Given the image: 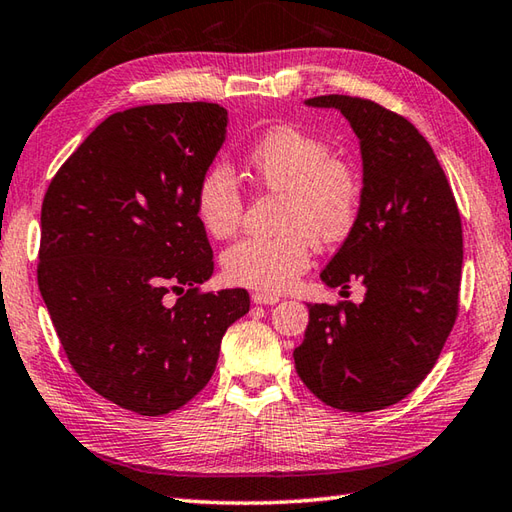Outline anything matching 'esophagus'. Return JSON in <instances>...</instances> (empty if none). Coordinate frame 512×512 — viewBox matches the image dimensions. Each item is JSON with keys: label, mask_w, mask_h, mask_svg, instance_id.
I'll return each mask as SVG.
<instances>
[{"label": "esophagus", "mask_w": 512, "mask_h": 512, "mask_svg": "<svg viewBox=\"0 0 512 512\" xmlns=\"http://www.w3.org/2000/svg\"><path fill=\"white\" fill-rule=\"evenodd\" d=\"M252 301L256 305H276L281 298H278L276 294H267V292H254L252 294Z\"/></svg>", "instance_id": "1"}]
</instances>
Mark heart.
I'll list each match as a JSON object with an SVG mask.
<instances>
[{
  "label": "heart",
  "instance_id": "obj_1",
  "mask_svg": "<svg viewBox=\"0 0 512 512\" xmlns=\"http://www.w3.org/2000/svg\"><path fill=\"white\" fill-rule=\"evenodd\" d=\"M245 165L260 189L283 196L276 218L281 234L236 240L220 256V265L229 283L267 294L285 292L310 267L312 240L334 245L352 234L361 214V178L323 138L292 124L256 138ZM243 209L245 196L234 171L223 162L202 171L194 211L207 236L229 238L243 220Z\"/></svg>",
  "mask_w": 512,
  "mask_h": 512
}]
</instances>
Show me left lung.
<instances>
[{"mask_svg": "<svg viewBox=\"0 0 512 512\" xmlns=\"http://www.w3.org/2000/svg\"><path fill=\"white\" fill-rule=\"evenodd\" d=\"M307 104L336 106L361 140V214L321 278L343 289L359 281L365 298L310 305L296 372L336 410H383L426 379L457 321L459 207L435 151L403 115L352 95Z\"/></svg>", "mask_w": 512, "mask_h": 512, "instance_id": "obj_1", "label": "left lung"}]
</instances>
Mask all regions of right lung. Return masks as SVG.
Segmentation results:
<instances>
[{
    "instance_id": "add662e5",
    "label": "right lung",
    "mask_w": 512,
    "mask_h": 512,
    "mask_svg": "<svg viewBox=\"0 0 512 512\" xmlns=\"http://www.w3.org/2000/svg\"><path fill=\"white\" fill-rule=\"evenodd\" d=\"M225 127L227 111L214 102L113 113L42 202L37 285L66 359L100 397L144 417L194 399L227 327L249 312L247 289L200 287L214 252L194 191Z\"/></svg>"
}]
</instances>
